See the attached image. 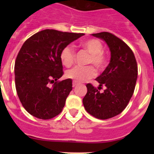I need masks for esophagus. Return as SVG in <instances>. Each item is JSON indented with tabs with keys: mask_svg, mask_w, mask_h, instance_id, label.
I'll use <instances>...</instances> for the list:
<instances>
[{
	"mask_svg": "<svg viewBox=\"0 0 154 154\" xmlns=\"http://www.w3.org/2000/svg\"><path fill=\"white\" fill-rule=\"evenodd\" d=\"M78 85V83H77V82H72V85H73V87H75L76 85Z\"/></svg>",
	"mask_w": 154,
	"mask_h": 154,
	"instance_id": "obj_1",
	"label": "esophagus"
}]
</instances>
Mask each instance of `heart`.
<instances>
[{"mask_svg": "<svg viewBox=\"0 0 154 154\" xmlns=\"http://www.w3.org/2000/svg\"><path fill=\"white\" fill-rule=\"evenodd\" d=\"M82 46L90 54L88 63L93 64L98 70H101L106 65V59L103 54V45L98 39H89L82 42ZM75 51L70 45L65 46L61 51L60 59L62 63L66 67H70L75 60ZM96 74V71L92 66H75L69 69L65 72L68 79L74 80L76 82H82L92 78Z\"/></svg>", "mask_w": 154, "mask_h": 154, "instance_id": "b5f03b06", "label": "heart"}]
</instances>
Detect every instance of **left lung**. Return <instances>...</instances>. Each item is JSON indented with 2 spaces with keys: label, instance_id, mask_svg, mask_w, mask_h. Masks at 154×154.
<instances>
[{
  "label": "left lung",
  "instance_id": "8db88e82",
  "mask_svg": "<svg viewBox=\"0 0 154 154\" xmlns=\"http://www.w3.org/2000/svg\"><path fill=\"white\" fill-rule=\"evenodd\" d=\"M104 41L110 51L109 64L96 79L98 89L87 84V93L82 99L87 112L101 119L119 115L130 102L137 79V64L134 54L124 42L109 32L92 34ZM106 86L103 93L98 89Z\"/></svg>",
  "mask_w": 154,
  "mask_h": 154
}]
</instances>
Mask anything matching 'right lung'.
Instances as JSON below:
<instances>
[{
  "label": "right lung",
  "instance_id": "add662e5",
  "mask_svg": "<svg viewBox=\"0 0 154 154\" xmlns=\"http://www.w3.org/2000/svg\"><path fill=\"white\" fill-rule=\"evenodd\" d=\"M83 35L46 29L23 44L14 65L15 86L21 104L31 115L49 119L62 112L72 81L57 82L63 75L60 53Z\"/></svg>",
  "mask_w": 154,
  "mask_h": 154
}]
</instances>
